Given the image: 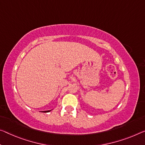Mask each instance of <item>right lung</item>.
Returning <instances> with one entry per match:
<instances>
[{
    "label": "right lung",
    "mask_w": 145,
    "mask_h": 145,
    "mask_svg": "<svg viewBox=\"0 0 145 145\" xmlns=\"http://www.w3.org/2000/svg\"><path fill=\"white\" fill-rule=\"evenodd\" d=\"M51 111V110H48V111H44V112H50Z\"/></svg>",
    "instance_id": "obj_1"
}]
</instances>
